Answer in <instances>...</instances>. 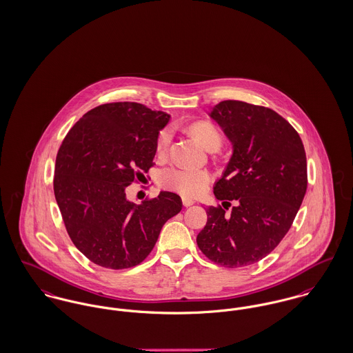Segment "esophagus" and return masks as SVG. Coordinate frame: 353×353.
Instances as JSON below:
<instances>
[{"instance_id":"obj_1","label":"esophagus","mask_w":353,"mask_h":353,"mask_svg":"<svg viewBox=\"0 0 353 353\" xmlns=\"http://www.w3.org/2000/svg\"><path fill=\"white\" fill-rule=\"evenodd\" d=\"M181 200H183V205H184V207H190L192 204H194V201H193L192 199H190V197H183Z\"/></svg>"}]
</instances>
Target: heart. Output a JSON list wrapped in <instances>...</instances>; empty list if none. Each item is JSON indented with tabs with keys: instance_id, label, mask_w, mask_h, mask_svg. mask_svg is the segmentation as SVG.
<instances>
[{
	"instance_id": "b5f03b06",
	"label": "heart",
	"mask_w": 353,
	"mask_h": 353,
	"mask_svg": "<svg viewBox=\"0 0 353 353\" xmlns=\"http://www.w3.org/2000/svg\"><path fill=\"white\" fill-rule=\"evenodd\" d=\"M190 136L205 150L216 152L223 143V134L215 123L210 121H196L187 128ZM170 132L163 129L157 137L156 154L163 160L169 153ZM212 183V174L205 169H177L169 168L159 174V184L163 190H173L183 196L196 197L203 194Z\"/></svg>"
}]
</instances>
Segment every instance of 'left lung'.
<instances>
[{
	"label": "left lung",
	"mask_w": 353,
	"mask_h": 353,
	"mask_svg": "<svg viewBox=\"0 0 353 353\" xmlns=\"http://www.w3.org/2000/svg\"><path fill=\"white\" fill-rule=\"evenodd\" d=\"M210 115L234 148L214 193L236 204L230 216L208 207L196 242L217 265L243 268L269 255L290 230L307 187L306 154L296 129L269 108L223 101Z\"/></svg>",
	"instance_id": "left-lung-1"
}]
</instances>
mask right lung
<instances>
[{
  "mask_svg": "<svg viewBox=\"0 0 353 353\" xmlns=\"http://www.w3.org/2000/svg\"><path fill=\"white\" fill-rule=\"evenodd\" d=\"M168 121V114L136 102L106 103L85 112L59 148L54 199L72 243L98 266L139 265L163 224L181 211V199L172 192L139 205L125 193L153 166Z\"/></svg>",
  "mask_w": 353,
  "mask_h": 353,
  "instance_id": "1",
  "label": "right lung"
}]
</instances>
